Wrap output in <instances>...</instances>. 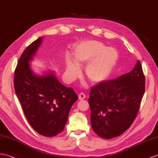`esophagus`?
I'll list each match as a JSON object with an SVG mask.
<instances>
[{
	"label": "esophagus",
	"mask_w": 158,
	"mask_h": 158,
	"mask_svg": "<svg viewBox=\"0 0 158 158\" xmlns=\"http://www.w3.org/2000/svg\"><path fill=\"white\" fill-rule=\"evenodd\" d=\"M78 97H79V100H83V99H84L85 98V95L83 93H81V94H79Z\"/></svg>",
	"instance_id": "esophagus-1"
}]
</instances>
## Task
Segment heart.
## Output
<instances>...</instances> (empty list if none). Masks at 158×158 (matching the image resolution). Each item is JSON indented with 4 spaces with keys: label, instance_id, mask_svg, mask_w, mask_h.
Wrapping results in <instances>:
<instances>
[{
    "label": "heart",
    "instance_id": "b5f03b06",
    "mask_svg": "<svg viewBox=\"0 0 158 158\" xmlns=\"http://www.w3.org/2000/svg\"><path fill=\"white\" fill-rule=\"evenodd\" d=\"M75 64L67 60L69 77L75 79L79 73L78 67L87 62L85 69L86 77L92 83H99L110 75L119 58L118 52L114 47H106L98 40H86L79 43L73 52Z\"/></svg>",
    "mask_w": 158,
    "mask_h": 158
}]
</instances>
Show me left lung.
Listing matches in <instances>:
<instances>
[{"label":"left lung","mask_w":158,"mask_h":158,"mask_svg":"<svg viewBox=\"0 0 158 158\" xmlns=\"http://www.w3.org/2000/svg\"><path fill=\"white\" fill-rule=\"evenodd\" d=\"M145 76L139 60L133 70L97 84L88 99L93 130L104 139L114 138L131 126L145 92Z\"/></svg>","instance_id":"obj_1"}]
</instances>
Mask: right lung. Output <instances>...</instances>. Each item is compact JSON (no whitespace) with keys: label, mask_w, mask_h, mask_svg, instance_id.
Masks as SVG:
<instances>
[{"label":"right lung","mask_w":158,"mask_h":158,"mask_svg":"<svg viewBox=\"0 0 158 158\" xmlns=\"http://www.w3.org/2000/svg\"><path fill=\"white\" fill-rule=\"evenodd\" d=\"M42 40L37 39L23 51L15 71L14 87L31 127L40 135L53 137L63 131L78 96L60 83L52 71L38 76L31 70L30 61Z\"/></svg>","instance_id":"1"}]
</instances>
